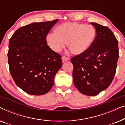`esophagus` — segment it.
<instances>
[{
    "mask_svg": "<svg viewBox=\"0 0 125 125\" xmlns=\"http://www.w3.org/2000/svg\"><path fill=\"white\" fill-rule=\"evenodd\" d=\"M61 59H62V61L63 62H65V61H66L69 60V59H70L69 57H65V56H62V57H61Z\"/></svg>",
    "mask_w": 125,
    "mask_h": 125,
    "instance_id": "34e87169",
    "label": "esophagus"
}]
</instances>
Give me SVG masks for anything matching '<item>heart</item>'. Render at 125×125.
<instances>
[{"label": "heart", "instance_id": "obj_1", "mask_svg": "<svg viewBox=\"0 0 125 125\" xmlns=\"http://www.w3.org/2000/svg\"><path fill=\"white\" fill-rule=\"evenodd\" d=\"M55 33L48 34L47 44L53 51L59 52L64 48L65 42L73 54L80 55L86 52L93 44L96 36L95 29L91 25L76 22H66L57 26Z\"/></svg>", "mask_w": 125, "mask_h": 125}]
</instances>
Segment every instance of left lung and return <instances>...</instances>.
Instances as JSON below:
<instances>
[{"label": "left lung", "mask_w": 125, "mask_h": 125, "mask_svg": "<svg viewBox=\"0 0 125 125\" xmlns=\"http://www.w3.org/2000/svg\"><path fill=\"white\" fill-rule=\"evenodd\" d=\"M96 30V36L85 53L71 59L73 80L83 94L93 96L107 89L115 74L119 57L118 42L107 27L90 23Z\"/></svg>", "instance_id": "8db88e82"}]
</instances>
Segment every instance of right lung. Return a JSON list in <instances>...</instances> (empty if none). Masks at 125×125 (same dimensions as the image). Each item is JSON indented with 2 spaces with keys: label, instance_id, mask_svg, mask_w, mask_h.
<instances>
[{
  "label": "right lung",
  "instance_id": "add662e5",
  "mask_svg": "<svg viewBox=\"0 0 125 125\" xmlns=\"http://www.w3.org/2000/svg\"><path fill=\"white\" fill-rule=\"evenodd\" d=\"M58 19L32 23L17 30L9 41L8 59L17 86L31 95L45 94L62 66L61 56L47 45L46 36Z\"/></svg>",
  "mask_w": 125,
  "mask_h": 125
}]
</instances>
